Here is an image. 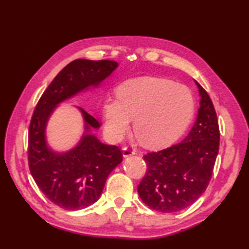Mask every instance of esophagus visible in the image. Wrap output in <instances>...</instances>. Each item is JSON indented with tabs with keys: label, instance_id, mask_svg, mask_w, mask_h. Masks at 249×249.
Segmentation results:
<instances>
[{
	"label": "esophagus",
	"instance_id": "34e87169",
	"mask_svg": "<svg viewBox=\"0 0 249 249\" xmlns=\"http://www.w3.org/2000/svg\"><path fill=\"white\" fill-rule=\"evenodd\" d=\"M135 154V151L133 149H130L129 147H124L123 148V157H130V156H133Z\"/></svg>",
	"mask_w": 249,
	"mask_h": 249
}]
</instances>
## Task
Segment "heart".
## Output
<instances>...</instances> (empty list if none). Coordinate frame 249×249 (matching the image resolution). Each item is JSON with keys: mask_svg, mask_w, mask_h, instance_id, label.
<instances>
[{"mask_svg": "<svg viewBox=\"0 0 249 249\" xmlns=\"http://www.w3.org/2000/svg\"><path fill=\"white\" fill-rule=\"evenodd\" d=\"M103 114L112 140H122L129 130V120H134L137 141L148 148H161L187 129L195 114V99L182 84L142 78L121 86L117 100H105Z\"/></svg>", "mask_w": 249, "mask_h": 249, "instance_id": "b5f03b06", "label": "heart"}]
</instances>
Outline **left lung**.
<instances>
[{"instance_id": "obj_1", "label": "left lung", "mask_w": 249, "mask_h": 249, "mask_svg": "<svg viewBox=\"0 0 249 249\" xmlns=\"http://www.w3.org/2000/svg\"><path fill=\"white\" fill-rule=\"evenodd\" d=\"M196 83L201 100L191 132L178 144L144 156L147 170L137 191L158 212L188 208L205 191L213 174L220 146L218 121L209 94Z\"/></svg>"}]
</instances>
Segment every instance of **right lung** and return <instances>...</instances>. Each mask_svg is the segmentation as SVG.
Here are the masks:
<instances>
[{
  "mask_svg": "<svg viewBox=\"0 0 249 249\" xmlns=\"http://www.w3.org/2000/svg\"><path fill=\"white\" fill-rule=\"evenodd\" d=\"M119 66L112 60L75 59L67 65L37 103L28 129V166L31 174L49 201L65 210L88 208L99 199L105 181L123 156L117 146L101 142L90 128L101 123L80 107L86 134L67 153H54L46 142V124L57 105L89 87H98Z\"/></svg>",
  "mask_w": 249,
  "mask_h": 249,
  "instance_id": "right-lung-1",
  "label": "right lung"
}]
</instances>
